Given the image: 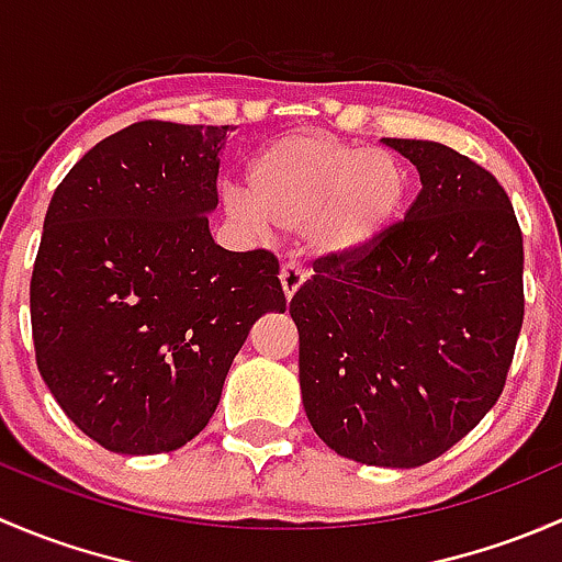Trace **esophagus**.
Segmentation results:
<instances>
[{
    "label": "esophagus",
    "mask_w": 562,
    "mask_h": 562,
    "mask_svg": "<svg viewBox=\"0 0 562 562\" xmlns=\"http://www.w3.org/2000/svg\"><path fill=\"white\" fill-rule=\"evenodd\" d=\"M304 280H307V269H304L302 263H296V260L282 263L280 282H282V291H285V299H293V293L304 285Z\"/></svg>",
    "instance_id": "34e87169"
}]
</instances>
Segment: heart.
Here are the masks:
<instances>
[{
	"label": "heart",
	"mask_w": 562,
	"mask_h": 562,
	"mask_svg": "<svg viewBox=\"0 0 562 562\" xmlns=\"http://www.w3.org/2000/svg\"><path fill=\"white\" fill-rule=\"evenodd\" d=\"M405 192V168L389 151L299 130L255 151L247 195L225 192V206L255 228L304 231L321 255H356L394 225Z\"/></svg>",
	"instance_id": "obj_1"
}]
</instances>
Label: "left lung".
Segmentation results:
<instances>
[{"label":"left lung","mask_w":562,"mask_h":562,"mask_svg":"<svg viewBox=\"0 0 562 562\" xmlns=\"http://www.w3.org/2000/svg\"><path fill=\"white\" fill-rule=\"evenodd\" d=\"M386 144L418 168L422 192L364 252L317 258L291 317L317 438L361 464L418 468L503 394L525 317V249L486 168L435 140Z\"/></svg>","instance_id":"left-lung-1"}]
</instances>
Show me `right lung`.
I'll list each match as a JSON object with an SVG mask.
<instances>
[{"instance_id":"right-lung-1","label":"right lung","mask_w":562,"mask_h":562,"mask_svg":"<svg viewBox=\"0 0 562 562\" xmlns=\"http://www.w3.org/2000/svg\"><path fill=\"white\" fill-rule=\"evenodd\" d=\"M231 130L130 124L70 168L45 212L30 285L37 370L116 454L195 438L252 323L285 313L277 255L209 234Z\"/></svg>"}]
</instances>
